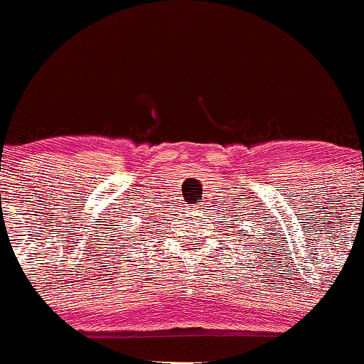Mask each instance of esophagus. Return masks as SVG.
Segmentation results:
<instances>
[{
    "instance_id": "obj_1",
    "label": "esophagus",
    "mask_w": 364,
    "mask_h": 364,
    "mask_svg": "<svg viewBox=\"0 0 364 364\" xmlns=\"http://www.w3.org/2000/svg\"><path fill=\"white\" fill-rule=\"evenodd\" d=\"M199 208H201V206H199Z\"/></svg>"
}]
</instances>
